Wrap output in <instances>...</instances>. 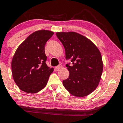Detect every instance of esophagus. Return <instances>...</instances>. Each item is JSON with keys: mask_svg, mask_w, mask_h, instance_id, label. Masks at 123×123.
I'll return each mask as SVG.
<instances>
[{"mask_svg": "<svg viewBox=\"0 0 123 123\" xmlns=\"http://www.w3.org/2000/svg\"><path fill=\"white\" fill-rule=\"evenodd\" d=\"M62 67V66L61 65H59L58 66H56V69H61V68Z\"/></svg>", "mask_w": 123, "mask_h": 123, "instance_id": "esophagus-1", "label": "esophagus"}]
</instances>
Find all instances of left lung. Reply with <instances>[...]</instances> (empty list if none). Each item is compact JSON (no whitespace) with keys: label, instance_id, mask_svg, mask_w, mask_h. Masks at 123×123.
<instances>
[{"label":"left lung","instance_id":"left-lung-1","mask_svg":"<svg viewBox=\"0 0 123 123\" xmlns=\"http://www.w3.org/2000/svg\"><path fill=\"white\" fill-rule=\"evenodd\" d=\"M57 37L65 50L66 64L69 76L63 85L72 95L85 97L98 87L103 71L101 54L95 44L83 35L74 32H57Z\"/></svg>","mask_w":123,"mask_h":123}]
</instances>
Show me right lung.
<instances>
[{"label": "right lung", "instance_id": "add662e5", "mask_svg": "<svg viewBox=\"0 0 123 123\" xmlns=\"http://www.w3.org/2000/svg\"><path fill=\"white\" fill-rule=\"evenodd\" d=\"M54 32L39 30L29 35L18 46L12 61L13 79L20 90L35 94L47 85L53 68L46 64L44 46Z\"/></svg>", "mask_w": 123, "mask_h": 123}]
</instances>
